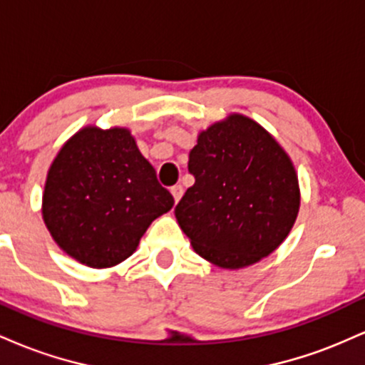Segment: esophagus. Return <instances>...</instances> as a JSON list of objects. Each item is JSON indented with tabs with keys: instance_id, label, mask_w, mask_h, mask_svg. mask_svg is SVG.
<instances>
[{
	"instance_id": "obj_1",
	"label": "esophagus",
	"mask_w": 365,
	"mask_h": 365,
	"mask_svg": "<svg viewBox=\"0 0 365 365\" xmlns=\"http://www.w3.org/2000/svg\"><path fill=\"white\" fill-rule=\"evenodd\" d=\"M170 190H171V195H173L175 202H178V200L182 199V195H183V187L182 185H173L170 188Z\"/></svg>"
}]
</instances>
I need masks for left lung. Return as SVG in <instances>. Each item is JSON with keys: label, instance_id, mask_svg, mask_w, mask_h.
Masks as SVG:
<instances>
[{"label": "left lung", "instance_id": "1", "mask_svg": "<svg viewBox=\"0 0 365 365\" xmlns=\"http://www.w3.org/2000/svg\"><path fill=\"white\" fill-rule=\"evenodd\" d=\"M195 183L175 207L200 257L225 269L250 266L290 233L300 206L290 158L250 118L232 115L202 132L188 156Z\"/></svg>", "mask_w": 365, "mask_h": 365}]
</instances>
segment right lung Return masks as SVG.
<instances>
[{
	"mask_svg": "<svg viewBox=\"0 0 365 365\" xmlns=\"http://www.w3.org/2000/svg\"><path fill=\"white\" fill-rule=\"evenodd\" d=\"M173 195L125 128L87 127L63 145L43 195L44 223L78 262L111 267L133 254Z\"/></svg>",
	"mask_w": 365,
	"mask_h": 365,
	"instance_id": "right-lung-1",
	"label": "right lung"
}]
</instances>
